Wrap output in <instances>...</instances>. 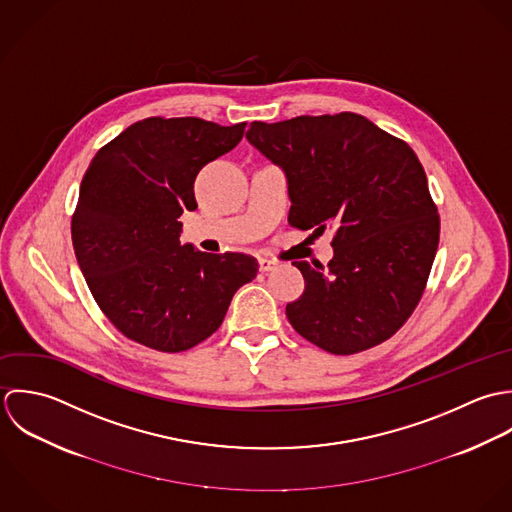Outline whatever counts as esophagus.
I'll list each match as a JSON object with an SVG mask.
<instances>
[{"label": "esophagus", "instance_id": "34e87169", "mask_svg": "<svg viewBox=\"0 0 512 512\" xmlns=\"http://www.w3.org/2000/svg\"><path fill=\"white\" fill-rule=\"evenodd\" d=\"M273 269H277V263H275V261L259 259V271H261V273H269V271H273Z\"/></svg>", "mask_w": 512, "mask_h": 512}]
</instances>
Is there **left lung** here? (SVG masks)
<instances>
[{
	"mask_svg": "<svg viewBox=\"0 0 512 512\" xmlns=\"http://www.w3.org/2000/svg\"><path fill=\"white\" fill-rule=\"evenodd\" d=\"M245 138L283 170L289 223L334 231L326 267L293 263L305 277V293L287 305L293 328L330 354L388 340L417 307L439 243L415 152L354 112L255 120Z\"/></svg>",
	"mask_w": 512,
	"mask_h": 512,
	"instance_id": "1",
	"label": "left lung"
}]
</instances>
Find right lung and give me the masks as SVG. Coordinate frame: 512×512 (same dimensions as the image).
I'll return each instance as SVG.
<instances>
[{
    "instance_id": "1",
    "label": "right lung",
    "mask_w": 512,
    "mask_h": 512,
    "mask_svg": "<svg viewBox=\"0 0 512 512\" xmlns=\"http://www.w3.org/2000/svg\"><path fill=\"white\" fill-rule=\"evenodd\" d=\"M247 122L144 118L93 158L73 215V247L108 320L130 340L182 352L211 336L239 287L257 275L243 253L182 245L178 217L194 211L205 164L233 150Z\"/></svg>"
}]
</instances>
